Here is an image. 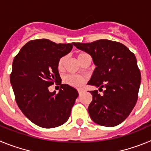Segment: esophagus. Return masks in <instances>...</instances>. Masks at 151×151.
Instances as JSON below:
<instances>
[{
    "mask_svg": "<svg viewBox=\"0 0 151 151\" xmlns=\"http://www.w3.org/2000/svg\"><path fill=\"white\" fill-rule=\"evenodd\" d=\"M83 91H84L82 90V89H78V94H79V95H81V94L83 93Z\"/></svg>",
    "mask_w": 151,
    "mask_h": 151,
    "instance_id": "esophagus-1",
    "label": "esophagus"
}]
</instances>
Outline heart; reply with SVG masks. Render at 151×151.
<instances>
[{
	"label": "heart",
	"mask_w": 151,
	"mask_h": 151,
	"mask_svg": "<svg viewBox=\"0 0 151 151\" xmlns=\"http://www.w3.org/2000/svg\"><path fill=\"white\" fill-rule=\"evenodd\" d=\"M85 54H79L77 57L78 60L79 59L80 57L82 56L85 55ZM65 60H66V57H61L60 59L58 61V69H61L63 67L64 63H65ZM66 82L67 84H69V85H72L73 87L76 88H80L82 87V85L85 82V78L83 77L80 76H78V75H70V76H68L66 78Z\"/></svg>",
	"instance_id": "obj_1"
}]
</instances>
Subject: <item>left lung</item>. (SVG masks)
Segmentation results:
<instances>
[{
    "label": "left lung",
    "mask_w": 151,
    "mask_h": 151,
    "mask_svg": "<svg viewBox=\"0 0 151 151\" xmlns=\"http://www.w3.org/2000/svg\"><path fill=\"white\" fill-rule=\"evenodd\" d=\"M91 56L96 66L88 85L104 88L103 94L89 91L92 101L88 111L95 123L113 127L129 116L138 100L141 73L137 60L127 47L106 39L91 43H73Z\"/></svg>",
    "instance_id": "obj_1"
}]
</instances>
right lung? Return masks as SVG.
I'll return each instance as SVG.
<instances>
[{"mask_svg":"<svg viewBox=\"0 0 151 151\" xmlns=\"http://www.w3.org/2000/svg\"><path fill=\"white\" fill-rule=\"evenodd\" d=\"M73 44H56L48 39L30 41L15 57L10 83L19 108L40 127L55 128L66 122L78 96V91L61 84L58 61L71 51ZM61 85L57 94L48 87Z\"/></svg>","mask_w":151,"mask_h":151,"instance_id":"add662e5","label":"right lung"}]
</instances>
